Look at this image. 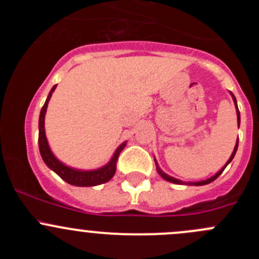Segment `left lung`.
I'll use <instances>...</instances> for the list:
<instances>
[{
	"label": "left lung",
	"mask_w": 259,
	"mask_h": 259,
	"mask_svg": "<svg viewBox=\"0 0 259 259\" xmlns=\"http://www.w3.org/2000/svg\"><path fill=\"white\" fill-rule=\"evenodd\" d=\"M231 95H232V98H233V100H234V104H236V108H237V120H238V125H239V122H241V115H239L238 106H237V100H236V98H234V95H233V94L231 93ZM237 149H238V140H237V144H236V146H234V150H233V153H232L231 158L228 159V161H227V164H226V165H224V168H222L221 170H219L218 173L215 174V176H213V177H211V178L207 179V180H202V182H195V183H187V184H189V185H205V184H209V183L213 182V180H215L217 178H218L219 176H221L222 173H223V170H224V169H226V166L228 165L229 163H231V161H232V159L234 158V155H236V151H237ZM155 164H156V160H155ZM156 170H158V173L160 174V176L163 177L164 179H165V180H168V182L176 183V184H184V183H183L182 180H179V179H176V178H171V177H169L168 174H165V173H164V171H161V169L159 168V166H158V164H156Z\"/></svg>",
	"instance_id": "1"
}]
</instances>
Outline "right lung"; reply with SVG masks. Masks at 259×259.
Here are the masks:
<instances>
[{"mask_svg": "<svg viewBox=\"0 0 259 259\" xmlns=\"http://www.w3.org/2000/svg\"><path fill=\"white\" fill-rule=\"evenodd\" d=\"M57 85H54V88L50 91L48 99H46L45 104H44L42 109L40 113V119H38V148H40V154L42 156L44 161L46 165L49 166L51 170H54L57 176L65 182L69 183L71 185H76V187H94V185L103 184V183L109 182L114 177L115 170H116V161L119 158L120 153L122 149L125 148L126 143H122L119 148L115 150L113 158L109 161L106 165L101 166V168L95 169V170H79V169L70 168V166L62 164L56 156L52 154L51 149H50L48 139H46L45 134V114L46 109H48V104L51 98L52 93L55 91Z\"/></svg>", "mask_w": 259, "mask_h": 259, "instance_id": "1", "label": "right lung"}]
</instances>
